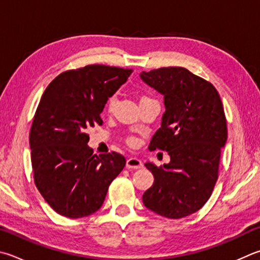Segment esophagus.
<instances>
[{"label":"esophagus","instance_id":"esophagus-1","mask_svg":"<svg viewBox=\"0 0 260 260\" xmlns=\"http://www.w3.org/2000/svg\"><path fill=\"white\" fill-rule=\"evenodd\" d=\"M126 167L128 168V169H139V168H142L143 167V162L141 161L139 158L131 157V158L127 159Z\"/></svg>","mask_w":260,"mask_h":260}]
</instances>
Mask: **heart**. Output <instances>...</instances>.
<instances>
[{
	"label": "heart",
	"instance_id": "obj_1",
	"mask_svg": "<svg viewBox=\"0 0 260 260\" xmlns=\"http://www.w3.org/2000/svg\"><path fill=\"white\" fill-rule=\"evenodd\" d=\"M142 99H146V98H142ZM142 99H141V100H142ZM115 105H116V98H115V96H112V98H110V99H109V100H108V103H107V108H108V110H109V111H112V110H114ZM131 142H133V140H131Z\"/></svg>",
	"mask_w": 260,
	"mask_h": 260
}]
</instances>
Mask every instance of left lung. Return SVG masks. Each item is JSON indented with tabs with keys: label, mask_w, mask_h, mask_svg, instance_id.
Here are the masks:
<instances>
[{
	"label": "left lung",
	"mask_w": 260,
	"mask_h": 260,
	"mask_svg": "<svg viewBox=\"0 0 260 260\" xmlns=\"http://www.w3.org/2000/svg\"><path fill=\"white\" fill-rule=\"evenodd\" d=\"M140 77L164 96L161 126L149 149L167 151L171 157L160 167L145 162L154 181L143 204L160 216L182 218L199 210L214 190L228 141L223 105L212 84L185 68H160Z\"/></svg>",
	"instance_id": "8db88e82"
}]
</instances>
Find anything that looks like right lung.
I'll return each instance as SVG.
<instances>
[{
  "label": "right lung",
  "instance_id": "obj_1",
  "mask_svg": "<svg viewBox=\"0 0 260 260\" xmlns=\"http://www.w3.org/2000/svg\"><path fill=\"white\" fill-rule=\"evenodd\" d=\"M133 70L91 64L54 78L42 95L29 134L36 187L52 209L69 218L101 208L126 159L94 154L86 131L102 125L107 101Z\"/></svg>",
  "mask_w": 260,
  "mask_h": 260
}]
</instances>
